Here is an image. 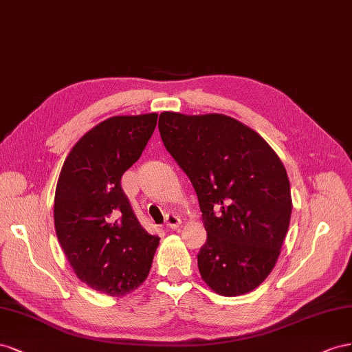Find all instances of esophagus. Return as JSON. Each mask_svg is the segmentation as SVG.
Returning a JSON list of instances; mask_svg holds the SVG:
<instances>
[{
	"label": "esophagus",
	"mask_w": 352,
	"mask_h": 352,
	"mask_svg": "<svg viewBox=\"0 0 352 352\" xmlns=\"http://www.w3.org/2000/svg\"><path fill=\"white\" fill-rule=\"evenodd\" d=\"M165 226L170 230H177L179 226H182V219L174 214H168L165 218Z\"/></svg>",
	"instance_id": "34e87169"
}]
</instances>
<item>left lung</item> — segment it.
Returning a JSON list of instances; mask_svg holds the SVG:
<instances>
[{
    "mask_svg": "<svg viewBox=\"0 0 352 352\" xmlns=\"http://www.w3.org/2000/svg\"><path fill=\"white\" fill-rule=\"evenodd\" d=\"M159 133L199 199L204 282L223 296L252 292L273 271L292 215L282 160L252 128L221 113L162 112Z\"/></svg>",
    "mask_w": 352,
    "mask_h": 352,
    "instance_id": "1",
    "label": "left lung"
}]
</instances>
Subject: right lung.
Returning <instances> with one entry per match:
<instances>
[{"instance_id":"add662e5","label":"right lung","mask_w":352,"mask_h":352,"mask_svg":"<svg viewBox=\"0 0 352 352\" xmlns=\"http://www.w3.org/2000/svg\"><path fill=\"white\" fill-rule=\"evenodd\" d=\"M157 113L112 116L84 134L58 175L54 227L76 277L110 296H124L148 276L159 237L138 223L120 187L142 156Z\"/></svg>"}]
</instances>
